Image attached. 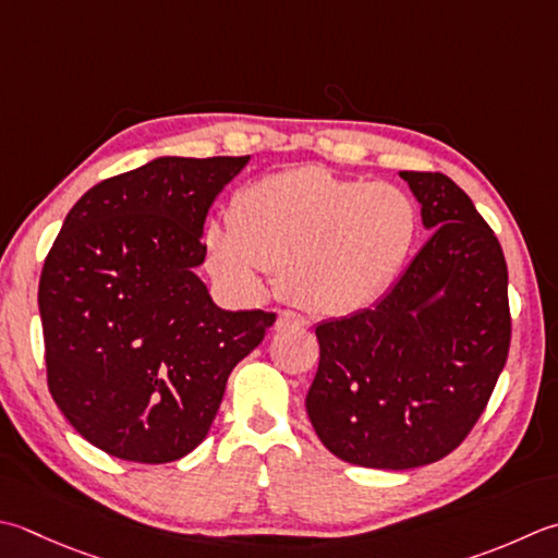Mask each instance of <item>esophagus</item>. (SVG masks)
I'll use <instances>...</instances> for the list:
<instances>
[{
  "label": "esophagus",
  "instance_id": "1",
  "mask_svg": "<svg viewBox=\"0 0 558 558\" xmlns=\"http://www.w3.org/2000/svg\"><path fill=\"white\" fill-rule=\"evenodd\" d=\"M307 322L302 319L300 314H294V312H280L278 314V319H276V329H300V326H304Z\"/></svg>",
  "mask_w": 558,
  "mask_h": 558
}]
</instances>
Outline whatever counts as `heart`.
Returning a JSON list of instances; mask_svg holds the SVG:
<instances>
[{
	"label": "heart",
	"mask_w": 558,
	"mask_h": 558,
	"mask_svg": "<svg viewBox=\"0 0 558 558\" xmlns=\"http://www.w3.org/2000/svg\"><path fill=\"white\" fill-rule=\"evenodd\" d=\"M416 232V203L399 185L300 167L246 183L229 220L205 225L203 258L229 292L258 294L268 268H278L290 302L343 316L385 292Z\"/></svg>",
	"instance_id": "obj_1"
}]
</instances>
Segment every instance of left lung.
<instances>
[{
	"instance_id": "1",
	"label": "left lung",
	"mask_w": 558,
	"mask_h": 558,
	"mask_svg": "<svg viewBox=\"0 0 558 558\" xmlns=\"http://www.w3.org/2000/svg\"><path fill=\"white\" fill-rule=\"evenodd\" d=\"M433 236L373 310L316 326L307 413L338 460H442L482 416L510 348L508 266L472 198L445 173L401 171Z\"/></svg>"
}]
</instances>
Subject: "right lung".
I'll list each match as a JSON object with an SVG mask.
<instances>
[{
  "label": "right lung",
  "instance_id": "add662e5",
  "mask_svg": "<svg viewBox=\"0 0 558 558\" xmlns=\"http://www.w3.org/2000/svg\"><path fill=\"white\" fill-rule=\"evenodd\" d=\"M248 157H157L74 203L40 272L50 395L118 460L163 464L198 447L227 377L272 312L217 307L203 266L207 210Z\"/></svg>",
  "mask_w": 558,
  "mask_h": 558
}]
</instances>
